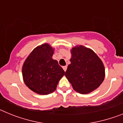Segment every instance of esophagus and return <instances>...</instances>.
<instances>
[{
  "mask_svg": "<svg viewBox=\"0 0 123 123\" xmlns=\"http://www.w3.org/2000/svg\"><path fill=\"white\" fill-rule=\"evenodd\" d=\"M63 70L65 71H67V66H65V67H63Z\"/></svg>",
  "mask_w": 123,
  "mask_h": 123,
  "instance_id": "obj_1",
  "label": "esophagus"
}]
</instances>
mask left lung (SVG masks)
<instances>
[{"label": "left lung", "instance_id": "1", "mask_svg": "<svg viewBox=\"0 0 123 123\" xmlns=\"http://www.w3.org/2000/svg\"><path fill=\"white\" fill-rule=\"evenodd\" d=\"M71 54V63L68 65L65 76L77 92L91 93L104 81V63L94 51L83 45L73 47Z\"/></svg>", "mask_w": 123, "mask_h": 123}]
</instances>
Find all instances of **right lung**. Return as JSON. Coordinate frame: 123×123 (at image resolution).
I'll list each match as a JSON object with an SVG mask.
<instances>
[{
	"label": "right lung",
	"mask_w": 123,
	"mask_h": 123,
	"mask_svg": "<svg viewBox=\"0 0 123 123\" xmlns=\"http://www.w3.org/2000/svg\"><path fill=\"white\" fill-rule=\"evenodd\" d=\"M54 49L49 44L36 47L25 60L23 79L29 89L40 95H48L56 90L65 74L63 68L52 58Z\"/></svg>",
	"instance_id": "add662e5"
}]
</instances>
